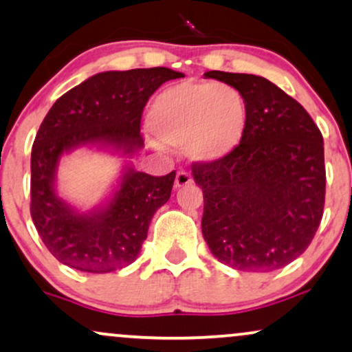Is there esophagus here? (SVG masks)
<instances>
[{
	"label": "esophagus",
	"mask_w": 352,
	"mask_h": 352,
	"mask_svg": "<svg viewBox=\"0 0 352 352\" xmlns=\"http://www.w3.org/2000/svg\"><path fill=\"white\" fill-rule=\"evenodd\" d=\"M192 184H193V179H192V175H190L188 172H185V170L177 172V177H175V188L187 187V185H192Z\"/></svg>",
	"instance_id": "1"
}]
</instances>
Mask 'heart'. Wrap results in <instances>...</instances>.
Here are the masks:
<instances>
[{
	"label": "heart",
	"mask_w": 352,
	"mask_h": 352,
	"mask_svg": "<svg viewBox=\"0 0 352 352\" xmlns=\"http://www.w3.org/2000/svg\"><path fill=\"white\" fill-rule=\"evenodd\" d=\"M152 134L187 147L197 162H218L238 149L245 131V107L228 85L182 82L165 88L149 109Z\"/></svg>",
	"instance_id": "obj_1"
}]
</instances>
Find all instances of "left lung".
<instances>
[{
	"label": "left lung",
	"instance_id": "8db88e82",
	"mask_svg": "<svg viewBox=\"0 0 352 352\" xmlns=\"http://www.w3.org/2000/svg\"><path fill=\"white\" fill-rule=\"evenodd\" d=\"M245 104L238 149L193 164L203 190L201 232L219 262L244 272L285 267L305 252L324 206L323 135L311 116L267 78L211 70Z\"/></svg>",
	"mask_w": 352,
	"mask_h": 352
}]
</instances>
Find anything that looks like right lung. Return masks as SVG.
I'll return each instance as SVG.
<instances>
[{
  "label": "right lung",
  "instance_id": "1",
  "mask_svg": "<svg viewBox=\"0 0 352 352\" xmlns=\"http://www.w3.org/2000/svg\"><path fill=\"white\" fill-rule=\"evenodd\" d=\"M182 77L165 67L101 72L49 109L31 154V217L42 243L62 264L107 274L138 259L152 217L170 198L175 172L152 177L124 165L111 197L78 211L55 190L58 162L87 146L134 155L144 147L141 116L147 100L162 83Z\"/></svg>",
  "mask_w": 352,
  "mask_h": 352
}]
</instances>
